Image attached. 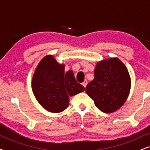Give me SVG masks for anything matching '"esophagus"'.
Returning <instances> with one entry per match:
<instances>
[{
	"instance_id": "34e87169",
	"label": "esophagus",
	"mask_w": 150,
	"mask_h": 150,
	"mask_svg": "<svg viewBox=\"0 0 150 150\" xmlns=\"http://www.w3.org/2000/svg\"><path fill=\"white\" fill-rule=\"evenodd\" d=\"M82 85H83V87L85 88V87H86V86H87V80H85V81H84L83 83H82Z\"/></svg>"
}]
</instances>
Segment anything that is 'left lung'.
<instances>
[{
	"label": "left lung",
	"mask_w": 150,
	"mask_h": 150,
	"mask_svg": "<svg viewBox=\"0 0 150 150\" xmlns=\"http://www.w3.org/2000/svg\"><path fill=\"white\" fill-rule=\"evenodd\" d=\"M93 81L86 87V92L101 111L110 113L119 109L130 93L131 81L125 65L117 58L97 63Z\"/></svg>",
	"instance_id": "8db88e82"
}]
</instances>
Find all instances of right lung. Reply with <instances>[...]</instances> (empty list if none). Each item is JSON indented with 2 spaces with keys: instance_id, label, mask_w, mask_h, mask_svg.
Masks as SVG:
<instances>
[{
  "instance_id": "add662e5",
  "label": "right lung",
  "mask_w": 150,
  "mask_h": 150,
  "mask_svg": "<svg viewBox=\"0 0 150 150\" xmlns=\"http://www.w3.org/2000/svg\"><path fill=\"white\" fill-rule=\"evenodd\" d=\"M32 89L37 100L45 109L60 112L68 106L69 96L83 92L85 87L77 83L72 71L65 73V65L59 64L52 55H47L35 69Z\"/></svg>"
}]
</instances>
